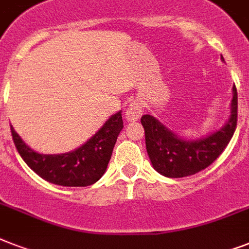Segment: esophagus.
<instances>
[{
    "label": "esophagus",
    "mask_w": 249,
    "mask_h": 249,
    "mask_svg": "<svg viewBox=\"0 0 249 249\" xmlns=\"http://www.w3.org/2000/svg\"><path fill=\"white\" fill-rule=\"evenodd\" d=\"M142 115V105H141L138 101L132 102L129 107L126 108V112H125V117L128 121H137Z\"/></svg>",
    "instance_id": "obj_1"
}]
</instances>
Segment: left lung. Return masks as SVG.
<instances>
[{"mask_svg": "<svg viewBox=\"0 0 249 249\" xmlns=\"http://www.w3.org/2000/svg\"><path fill=\"white\" fill-rule=\"evenodd\" d=\"M221 59L224 58L221 56ZM238 120V93L232 88L230 117L217 132L196 141L183 140L158 119L143 115L146 150L156 172L169 178H181L205 169L222 154L235 132Z\"/></svg>", "mask_w": 249, "mask_h": 249, "instance_id": "obj_1", "label": "left lung"}]
</instances>
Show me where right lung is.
Listing matches in <instances>:
<instances>
[{
	"label": "right lung",
	"mask_w": 249,
	"mask_h": 249,
	"mask_svg": "<svg viewBox=\"0 0 249 249\" xmlns=\"http://www.w3.org/2000/svg\"><path fill=\"white\" fill-rule=\"evenodd\" d=\"M11 128V136L19 155L42 179L59 186L84 187L95 183L105 174L113 146L123 125L121 111L112 115L103 126L75 151L59 155H44L33 151Z\"/></svg>",
	"instance_id": "1"
}]
</instances>
